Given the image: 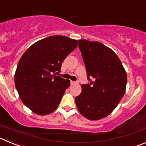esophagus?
Here are the masks:
<instances>
[{"label":"esophagus","instance_id":"esophagus-1","mask_svg":"<svg viewBox=\"0 0 146 146\" xmlns=\"http://www.w3.org/2000/svg\"><path fill=\"white\" fill-rule=\"evenodd\" d=\"M77 84V82H74V81H71V85H75Z\"/></svg>","mask_w":146,"mask_h":146}]
</instances>
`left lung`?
<instances>
[{
	"mask_svg": "<svg viewBox=\"0 0 146 146\" xmlns=\"http://www.w3.org/2000/svg\"><path fill=\"white\" fill-rule=\"evenodd\" d=\"M79 49L91 82L81 86L76 105L85 118L97 121L110 114L123 98L126 72L114 51L100 42L79 40Z\"/></svg>",
	"mask_w": 146,
	"mask_h": 146,
	"instance_id": "left-lung-1",
	"label": "left lung"
}]
</instances>
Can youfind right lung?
Listing matches in <instances>:
<instances>
[{
    "instance_id": "add662e5",
    "label": "right lung",
    "mask_w": 146,
    "mask_h": 146,
    "mask_svg": "<svg viewBox=\"0 0 146 146\" xmlns=\"http://www.w3.org/2000/svg\"><path fill=\"white\" fill-rule=\"evenodd\" d=\"M77 40L51 36L35 42L22 55L15 74L17 91L25 106L40 115L52 113L59 105L70 80L52 74L77 47Z\"/></svg>"
}]
</instances>
